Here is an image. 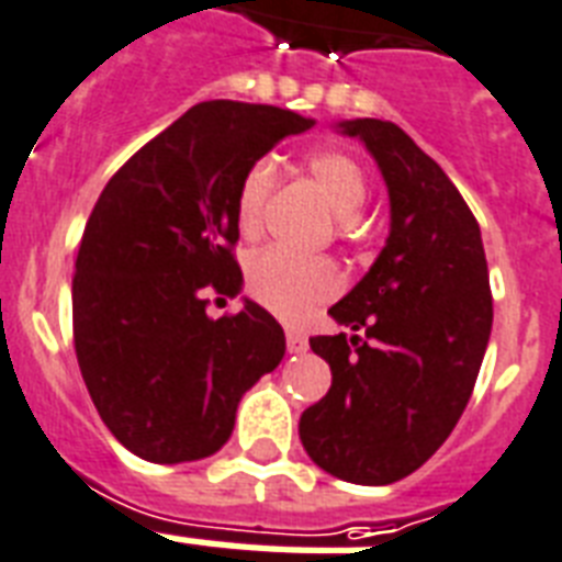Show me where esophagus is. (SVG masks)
Returning a JSON list of instances; mask_svg holds the SVG:
<instances>
[{
	"instance_id": "esophagus-1",
	"label": "esophagus",
	"mask_w": 562,
	"mask_h": 562,
	"mask_svg": "<svg viewBox=\"0 0 562 562\" xmlns=\"http://www.w3.org/2000/svg\"><path fill=\"white\" fill-rule=\"evenodd\" d=\"M285 345H289L291 353H303V350L310 348V341H306V336L300 329H285Z\"/></svg>"
}]
</instances>
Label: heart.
Here are the masks:
<instances>
[{
  "label": "heart",
  "instance_id": "heart-1",
  "mask_svg": "<svg viewBox=\"0 0 562 562\" xmlns=\"http://www.w3.org/2000/svg\"><path fill=\"white\" fill-rule=\"evenodd\" d=\"M312 179L336 212V226L341 235L357 229V214L368 200V177L357 158L345 149H318L306 158ZM277 165L271 158H259L247 167V173L235 191V224L244 238H259L268 224ZM345 277L329 259H303L285 250H262L247 265V291L265 310L285 321H303L341 291Z\"/></svg>",
  "mask_w": 562,
  "mask_h": 562
}]
</instances>
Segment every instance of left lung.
Wrapping results in <instances>:
<instances>
[{
  "label": "left lung",
  "mask_w": 562,
  "mask_h": 562,
  "mask_svg": "<svg viewBox=\"0 0 562 562\" xmlns=\"http://www.w3.org/2000/svg\"><path fill=\"white\" fill-rule=\"evenodd\" d=\"M341 132L383 170L392 233L329 310L359 336L310 338L333 385L300 415V442L338 481L385 486L430 460L469 404L492 329L490 268L471 209L404 128L366 117Z\"/></svg>",
  "instance_id": "8db88e82"
}]
</instances>
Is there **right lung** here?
<instances>
[{"mask_svg": "<svg viewBox=\"0 0 562 562\" xmlns=\"http://www.w3.org/2000/svg\"><path fill=\"white\" fill-rule=\"evenodd\" d=\"M310 117L200 102L120 167L93 205L72 277V341L97 413L140 460L221 451L238 401L280 366L285 336L259 303L209 318L241 291L235 191L247 167Z\"/></svg>", "mask_w": 562, "mask_h": 562, "instance_id": "add662e5", "label": "right lung"}]
</instances>
